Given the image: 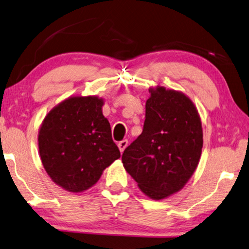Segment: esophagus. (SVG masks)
<instances>
[{"instance_id":"obj_1","label":"esophagus","mask_w":249,"mask_h":249,"mask_svg":"<svg viewBox=\"0 0 249 249\" xmlns=\"http://www.w3.org/2000/svg\"><path fill=\"white\" fill-rule=\"evenodd\" d=\"M128 146V140L127 139H124V140H122V141H120L119 143H118V148H119V150H120V152L122 153L124 151V149L127 148Z\"/></svg>"}]
</instances>
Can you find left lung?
<instances>
[{"mask_svg":"<svg viewBox=\"0 0 249 249\" xmlns=\"http://www.w3.org/2000/svg\"><path fill=\"white\" fill-rule=\"evenodd\" d=\"M143 131L124 150L122 164L152 199L181 191L196 170L203 148L198 111L182 91L149 88Z\"/></svg>","mask_w":249,"mask_h":249,"instance_id":"obj_1","label":"left lung"}]
</instances>
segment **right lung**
<instances>
[{"mask_svg": "<svg viewBox=\"0 0 249 249\" xmlns=\"http://www.w3.org/2000/svg\"><path fill=\"white\" fill-rule=\"evenodd\" d=\"M98 96H71L45 116L38 131L43 166L52 181L71 193L90 189L120 158Z\"/></svg>", "mask_w": 249, "mask_h": 249, "instance_id": "add662e5", "label": "right lung"}]
</instances>
